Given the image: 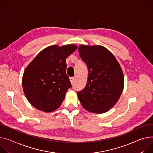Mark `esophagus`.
Instances as JSON below:
<instances>
[{"label": "esophagus", "mask_w": 153, "mask_h": 153, "mask_svg": "<svg viewBox=\"0 0 153 153\" xmlns=\"http://www.w3.org/2000/svg\"><path fill=\"white\" fill-rule=\"evenodd\" d=\"M70 79V82H71V84L73 85L74 82H75V77H70V79Z\"/></svg>", "instance_id": "34e87169"}]
</instances>
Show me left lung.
Instances as JSON below:
<instances>
[{
	"instance_id": "8db88e82",
	"label": "left lung",
	"mask_w": 153,
	"mask_h": 153,
	"mask_svg": "<svg viewBox=\"0 0 153 153\" xmlns=\"http://www.w3.org/2000/svg\"><path fill=\"white\" fill-rule=\"evenodd\" d=\"M79 53L88 68L85 87L78 98L88 112L102 114L117 102L124 88L122 69L114 55L105 48L80 45Z\"/></svg>"
}]
</instances>
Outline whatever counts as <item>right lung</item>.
<instances>
[{"instance_id":"obj_1","label":"right lung","mask_w":153,"mask_h":153,"mask_svg":"<svg viewBox=\"0 0 153 153\" xmlns=\"http://www.w3.org/2000/svg\"><path fill=\"white\" fill-rule=\"evenodd\" d=\"M77 49L74 45L49 46L27 66L22 88L28 101L36 108L51 112L58 108L71 87L66 75V59Z\"/></svg>"}]
</instances>
